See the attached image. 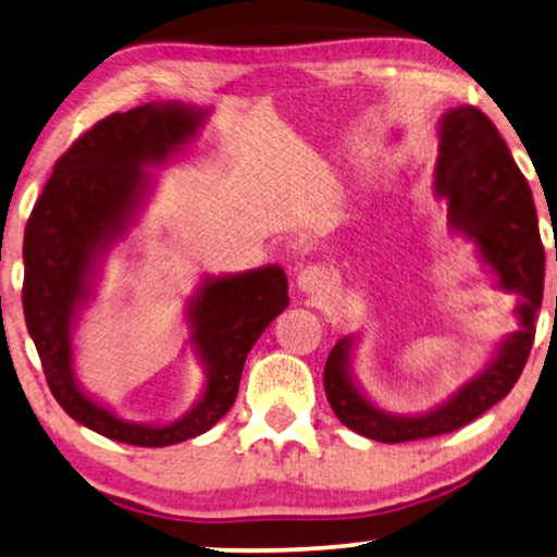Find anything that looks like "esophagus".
<instances>
[{
    "instance_id": "obj_1",
    "label": "esophagus",
    "mask_w": 557,
    "mask_h": 557,
    "mask_svg": "<svg viewBox=\"0 0 557 557\" xmlns=\"http://www.w3.org/2000/svg\"><path fill=\"white\" fill-rule=\"evenodd\" d=\"M327 285L330 275L325 268H320V264H307V268L297 272V287H300L305 295H320Z\"/></svg>"
}]
</instances>
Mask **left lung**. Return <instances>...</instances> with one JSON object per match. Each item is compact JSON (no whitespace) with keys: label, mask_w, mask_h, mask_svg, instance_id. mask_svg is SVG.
Instances as JSON below:
<instances>
[{"label":"left lung","mask_w":557,"mask_h":557,"mask_svg":"<svg viewBox=\"0 0 557 557\" xmlns=\"http://www.w3.org/2000/svg\"><path fill=\"white\" fill-rule=\"evenodd\" d=\"M433 193L445 205L450 235L468 239L487 285L516 297L518 330L495 345L485 368L435 408L389 412L355 375L362 327L339 337L325 364V393L343 425L377 443H408L453 433L491 410L518 383L533 347L543 302L545 252L528 180L495 124L475 107H455L437 122Z\"/></svg>","instance_id":"8db88e82"}]
</instances>
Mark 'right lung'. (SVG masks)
<instances>
[{"instance_id": "add662e5", "label": "right lung", "mask_w": 557, "mask_h": 557, "mask_svg": "<svg viewBox=\"0 0 557 557\" xmlns=\"http://www.w3.org/2000/svg\"><path fill=\"white\" fill-rule=\"evenodd\" d=\"M210 114L172 99L97 122L54 164L24 230V320L47 385L72 420L117 443L168 447L218 425L235 403L247 352L289 305L280 264L199 277L185 302V325L205 383L189 410L170 422L122 418L79 383L74 335L95 302L107 257L139 225L154 195L157 174L149 170L185 152Z\"/></svg>"}]
</instances>
